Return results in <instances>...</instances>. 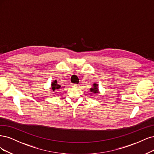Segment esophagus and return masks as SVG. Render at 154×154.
<instances>
[{"instance_id": "esophagus-1", "label": "esophagus", "mask_w": 154, "mask_h": 154, "mask_svg": "<svg viewBox=\"0 0 154 154\" xmlns=\"http://www.w3.org/2000/svg\"><path fill=\"white\" fill-rule=\"evenodd\" d=\"M79 86H80V85H79V84H73L72 85V86L73 88H78L79 87Z\"/></svg>"}]
</instances>
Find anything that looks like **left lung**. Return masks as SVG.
<instances>
[{
    "label": "left lung",
    "instance_id": "obj_1",
    "mask_svg": "<svg viewBox=\"0 0 154 154\" xmlns=\"http://www.w3.org/2000/svg\"><path fill=\"white\" fill-rule=\"evenodd\" d=\"M90 90L93 94H98V93H99V90H98V84L93 83V87L90 89Z\"/></svg>",
    "mask_w": 154,
    "mask_h": 154
}]
</instances>
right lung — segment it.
<instances>
[{
    "mask_svg": "<svg viewBox=\"0 0 154 154\" xmlns=\"http://www.w3.org/2000/svg\"><path fill=\"white\" fill-rule=\"evenodd\" d=\"M61 86L57 83L56 80H54V81H52L51 82V86L50 88V90H51V91L54 92V91H59V90L61 89ZM57 93V92H56Z\"/></svg>",
    "mask_w": 154,
    "mask_h": 154,
    "instance_id": "1",
    "label": "right lung"
}]
</instances>
